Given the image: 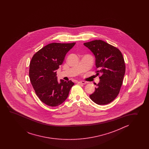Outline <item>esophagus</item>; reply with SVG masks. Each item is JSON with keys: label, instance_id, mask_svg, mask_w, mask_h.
Here are the masks:
<instances>
[{"label": "esophagus", "instance_id": "34e87169", "mask_svg": "<svg viewBox=\"0 0 149 149\" xmlns=\"http://www.w3.org/2000/svg\"><path fill=\"white\" fill-rule=\"evenodd\" d=\"M78 84H83V85H85L86 84V81H79L78 82Z\"/></svg>", "mask_w": 149, "mask_h": 149}]
</instances>
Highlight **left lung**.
<instances>
[{
    "label": "left lung",
    "mask_w": 149,
    "mask_h": 149,
    "mask_svg": "<svg viewBox=\"0 0 149 149\" xmlns=\"http://www.w3.org/2000/svg\"><path fill=\"white\" fill-rule=\"evenodd\" d=\"M84 45L94 55L95 65L101 74L95 92L89 97L97 104L105 105L113 101L119 94L125 73L123 54L118 48L101 40Z\"/></svg>",
    "instance_id": "left-lung-1"
}]
</instances>
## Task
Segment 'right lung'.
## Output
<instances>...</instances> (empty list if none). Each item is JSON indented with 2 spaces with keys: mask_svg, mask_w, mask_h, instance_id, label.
I'll list each match as a JSON object with an SVG mask.
<instances>
[{
  "mask_svg": "<svg viewBox=\"0 0 149 149\" xmlns=\"http://www.w3.org/2000/svg\"><path fill=\"white\" fill-rule=\"evenodd\" d=\"M75 44L76 42L51 43L38 51L32 58L29 68L30 81L36 95L48 106L61 104L74 85L71 80L61 79L58 82L56 70Z\"/></svg>",
  "mask_w": 149,
  "mask_h": 149,
  "instance_id": "add662e5",
  "label": "right lung"
}]
</instances>
